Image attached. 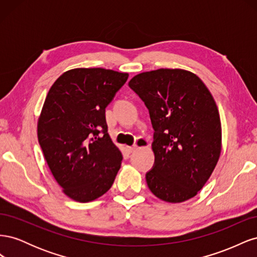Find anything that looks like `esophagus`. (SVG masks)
Segmentation results:
<instances>
[{
    "label": "esophagus",
    "mask_w": 257,
    "mask_h": 257,
    "mask_svg": "<svg viewBox=\"0 0 257 257\" xmlns=\"http://www.w3.org/2000/svg\"><path fill=\"white\" fill-rule=\"evenodd\" d=\"M138 143H139V145H141L142 147H146V146L148 145V144H147V142H146V141H144V139H139ZM137 148H138V146H137V145H134V146L127 147V151H128L130 153H132V152L136 151V150H137Z\"/></svg>",
    "instance_id": "esophagus-1"
}]
</instances>
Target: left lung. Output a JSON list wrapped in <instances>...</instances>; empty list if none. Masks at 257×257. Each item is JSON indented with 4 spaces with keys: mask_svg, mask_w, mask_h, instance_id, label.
I'll return each instance as SVG.
<instances>
[{
    "mask_svg": "<svg viewBox=\"0 0 257 257\" xmlns=\"http://www.w3.org/2000/svg\"><path fill=\"white\" fill-rule=\"evenodd\" d=\"M154 130V165L146 174L155 196L182 203L203 189L219 161V110L205 83L184 69L160 68L133 77Z\"/></svg>",
    "mask_w": 257,
    "mask_h": 257,
    "instance_id": "8db88e82",
    "label": "left lung"
}]
</instances>
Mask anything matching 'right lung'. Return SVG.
Masks as SVG:
<instances>
[{"label":"right lung","mask_w":257,"mask_h":257,"mask_svg":"<svg viewBox=\"0 0 257 257\" xmlns=\"http://www.w3.org/2000/svg\"><path fill=\"white\" fill-rule=\"evenodd\" d=\"M128 74L75 68L50 88L37 124L46 162L66 195L87 203L111 188L122 154L108 135L105 109Z\"/></svg>","instance_id":"right-lung-1"}]
</instances>
